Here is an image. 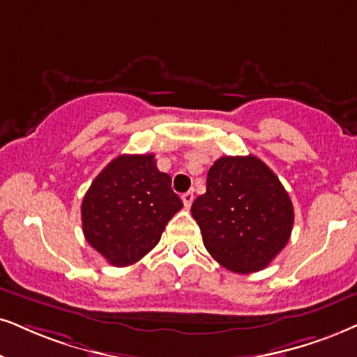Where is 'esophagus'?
<instances>
[{
	"label": "esophagus",
	"instance_id": "34e87169",
	"mask_svg": "<svg viewBox=\"0 0 357 357\" xmlns=\"http://www.w3.org/2000/svg\"><path fill=\"white\" fill-rule=\"evenodd\" d=\"M181 199H183V204H184V207H191L192 201H194V194H192V191L184 192L183 196H181Z\"/></svg>",
	"mask_w": 357,
	"mask_h": 357
}]
</instances>
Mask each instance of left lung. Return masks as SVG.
Segmentation results:
<instances>
[{
  "mask_svg": "<svg viewBox=\"0 0 357 357\" xmlns=\"http://www.w3.org/2000/svg\"><path fill=\"white\" fill-rule=\"evenodd\" d=\"M191 214L207 252L236 273L265 268L287 245L293 204L277 174L254 155L222 156Z\"/></svg>",
  "mask_w": 357,
  "mask_h": 357,
  "instance_id": "obj_1",
  "label": "left lung"
}]
</instances>
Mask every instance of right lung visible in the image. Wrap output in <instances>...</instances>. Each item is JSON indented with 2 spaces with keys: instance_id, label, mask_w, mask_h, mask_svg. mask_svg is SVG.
I'll list each match as a JSON object with an SVG mask.
<instances>
[{
  "instance_id": "1",
  "label": "right lung",
  "mask_w": 357,
  "mask_h": 357,
  "mask_svg": "<svg viewBox=\"0 0 357 357\" xmlns=\"http://www.w3.org/2000/svg\"><path fill=\"white\" fill-rule=\"evenodd\" d=\"M183 201L155 155H120L103 168L82 201V229L90 245L115 267H126L160 242Z\"/></svg>"
}]
</instances>
